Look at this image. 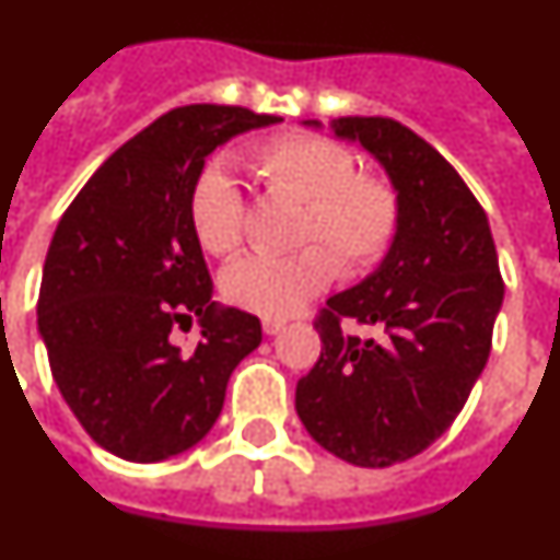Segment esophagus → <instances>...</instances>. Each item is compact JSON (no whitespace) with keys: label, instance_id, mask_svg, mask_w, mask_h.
Listing matches in <instances>:
<instances>
[{"label":"esophagus","instance_id":"esophagus-1","mask_svg":"<svg viewBox=\"0 0 560 560\" xmlns=\"http://www.w3.org/2000/svg\"><path fill=\"white\" fill-rule=\"evenodd\" d=\"M284 318H265V322H261V330L267 332V336H276V332H281L284 330Z\"/></svg>","mask_w":560,"mask_h":560}]
</instances>
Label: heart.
Segmentation results:
<instances>
[{
    "label": "heart",
    "instance_id": "heart-1",
    "mask_svg": "<svg viewBox=\"0 0 560 560\" xmlns=\"http://www.w3.org/2000/svg\"><path fill=\"white\" fill-rule=\"evenodd\" d=\"M247 167L276 199L302 201L288 256H244L222 272V295L233 307L265 318H288L322 293L338 270L364 276L393 250L404 201L387 176L359 171L347 144L327 136L284 133L247 150ZM187 219L199 247L228 258L244 244L247 201L222 164H208L187 192Z\"/></svg>",
    "mask_w": 560,
    "mask_h": 560
}]
</instances>
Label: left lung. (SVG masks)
I'll list each match as a JSON object with an SVG mask.
<instances>
[{
	"label": "left lung",
	"instance_id": "8db88e82",
	"mask_svg": "<svg viewBox=\"0 0 560 560\" xmlns=\"http://www.w3.org/2000/svg\"><path fill=\"white\" fill-rule=\"evenodd\" d=\"M332 130L384 164L404 222L384 265L318 310L322 355L295 384V412L327 453L382 469L424 453L462 412L490 359L504 279L487 213L439 150L384 116H338Z\"/></svg>",
	"mask_w": 560,
	"mask_h": 560
}]
</instances>
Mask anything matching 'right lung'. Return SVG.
Returning <instances> with one entry per match:
<instances>
[{
    "mask_svg": "<svg viewBox=\"0 0 560 560\" xmlns=\"http://www.w3.org/2000/svg\"><path fill=\"white\" fill-rule=\"evenodd\" d=\"M281 121L236 105H185L121 144L59 219L39 288L54 382L84 432L128 462H162L222 412L261 322L219 310L187 219L192 178L230 136ZM200 316L190 351L172 341Z\"/></svg>",
    "mask_w": 560,
    "mask_h": 560,
    "instance_id": "add662e5",
    "label": "right lung"
}]
</instances>
